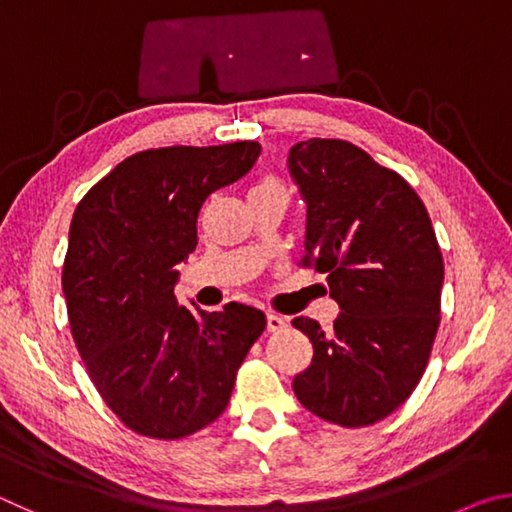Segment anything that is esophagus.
Segmentation results:
<instances>
[{
	"mask_svg": "<svg viewBox=\"0 0 512 512\" xmlns=\"http://www.w3.org/2000/svg\"><path fill=\"white\" fill-rule=\"evenodd\" d=\"M287 327V318L280 314H266V329L268 332H282Z\"/></svg>",
	"mask_w": 512,
	"mask_h": 512,
	"instance_id": "obj_1",
	"label": "esophagus"
}]
</instances>
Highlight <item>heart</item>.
Here are the masks:
<instances>
[{
    "mask_svg": "<svg viewBox=\"0 0 512 512\" xmlns=\"http://www.w3.org/2000/svg\"><path fill=\"white\" fill-rule=\"evenodd\" d=\"M266 187H282V185L277 183V180H273V178H266V180H262V183L257 185V189H266Z\"/></svg>",
    "mask_w": 512,
    "mask_h": 512,
    "instance_id": "obj_1",
    "label": "heart"
}]
</instances>
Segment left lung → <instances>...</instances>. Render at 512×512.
I'll list each match as a JSON object with an SVG mask.
<instances>
[{
    "label": "left lung",
    "instance_id": "8db88e82",
    "mask_svg": "<svg viewBox=\"0 0 512 512\" xmlns=\"http://www.w3.org/2000/svg\"><path fill=\"white\" fill-rule=\"evenodd\" d=\"M289 173L307 203L302 264L327 273L332 332L298 316L314 359L293 393L318 418L368 427L409 400L440 323L443 255L413 187L343 140L298 142Z\"/></svg>",
    "mask_w": 512,
    "mask_h": 512
}]
</instances>
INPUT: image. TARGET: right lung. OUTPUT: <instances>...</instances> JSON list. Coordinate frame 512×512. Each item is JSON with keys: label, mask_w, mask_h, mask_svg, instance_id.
<instances>
[{"label": "right lung", "mask_w": 512, "mask_h": 512, "mask_svg": "<svg viewBox=\"0 0 512 512\" xmlns=\"http://www.w3.org/2000/svg\"><path fill=\"white\" fill-rule=\"evenodd\" d=\"M259 153V142L149 149L76 205L63 266L69 327L103 402L142 436L185 438L219 418L264 332L255 307L228 302L207 314L173 296L203 203Z\"/></svg>", "instance_id": "1"}]
</instances>
